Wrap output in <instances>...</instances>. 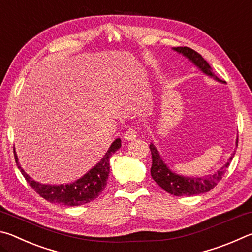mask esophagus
Returning a JSON list of instances; mask_svg holds the SVG:
<instances>
[{
    "mask_svg": "<svg viewBox=\"0 0 252 252\" xmlns=\"http://www.w3.org/2000/svg\"><path fill=\"white\" fill-rule=\"evenodd\" d=\"M136 136H138V132H136V130L133 129V127H130V129L126 131V133H125V139L127 140V141L134 140Z\"/></svg>",
    "mask_w": 252,
    "mask_h": 252,
    "instance_id": "1",
    "label": "esophagus"
}]
</instances>
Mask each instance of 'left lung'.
Returning <instances> with one entry per match:
<instances>
[{
	"label": "left lung",
	"instance_id": "8db88e82",
	"mask_svg": "<svg viewBox=\"0 0 252 252\" xmlns=\"http://www.w3.org/2000/svg\"><path fill=\"white\" fill-rule=\"evenodd\" d=\"M174 51L179 53H182L185 57L191 60L195 65H197L203 73H206L210 76H213L216 80L221 82L219 78H217L215 73L212 72L211 66L209 63L204 60L201 54H199L197 51L188 48V46H178L174 48ZM238 146V140H237ZM150 151L152 157V167H151V176L158 185H159L162 189L167 191L168 193L177 195V197H182V195H195L201 194L204 192H208L211 189H213L222 179L223 174L229 168L230 162H231L234 153H232L230 157L229 161L225 163L222 168L218 171L209 174L207 177H200V178H189V177H182L172 172L167 165L163 163V161L159 156V152L156 149L153 144H150Z\"/></svg>",
	"mask_w": 252,
	"mask_h": 252
}]
</instances>
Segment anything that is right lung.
I'll list each match as a JSON object with an SVG mask.
<instances>
[{
	"instance_id": "obj_1",
	"label": "right lung",
	"mask_w": 252,
	"mask_h": 252,
	"mask_svg": "<svg viewBox=\"0 0 252 252\" xmlns=\"http://www.w3.org/2000/svg\"><path fill=\"white\" fill-rule=\"evenodd\" d=\"M121 148V140L117 139L109 150L106 151L104 157L95 167H93L87 174L82 178L78 179L70 185H60V186H50L43 185L34 181L30 178L24 170L20 167L18 162V157L14 153L15 162L18 164L20 171L22 172L23 177L28 183L31 186L35 192L48 201L52 203L62 204V206H81L88 202H91L99 195L106 187V181L109 178L110 172V158L116 152L118 149Z\"/></svg>"
}]
</instances>
